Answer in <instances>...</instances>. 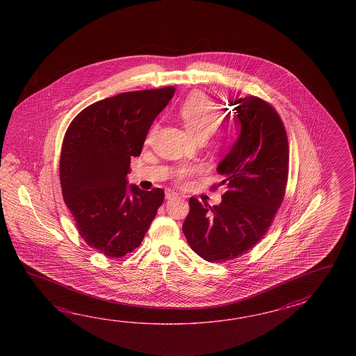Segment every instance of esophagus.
Segmentation results:
<instances>
[{
  "instance_id": "obj_1",
  "label": "esophagus",
  "mask_w": 356,
  "mask_h": 356,
  "mask_svg": "<svg viewBox=\"0 0 356 356\" xmlns=\"http://www.w3.org/2000/svg\"><path fill=\"white\" fill-rule=\"evenodd\" d=\"M177 197H178V193L175 192V191H172V189H168L167 192H165V198H167V200L177 198Z\"/></svg>"
}]
</instances>
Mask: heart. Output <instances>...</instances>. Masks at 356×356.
Wrapping results in <instances>:
<instances>
[{
  "label": "heart",
  "instance_id": "b5f03b06",
  "mask_svg": "<svg viewBox=\"0 0 356 356\" xmlns=\"http://www.w3.org/2000/svg\"><path fill=\"white\" fill-rule=\"evenodd\" d=\"M178 115L193 135L200 138H211L213 143H219L224 136L216 124L219 121L220 106L204 92H192L188 98L181 103L178 109ZM201 168L195 164L183 163L175 170V178L178 181H186L191 175H195Z\"/></svg>",
  "mask_w": 356,
  "mask_h": 356
}]
</instances>
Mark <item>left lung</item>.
<instances>
[{"label": "left lung", "mask_w": 356, "mask_h": 356, "mask_svg": "<svg viewBox=\"0 0 356 356\" xmlns=\"http://www.w3.org/2000/svg\"><path fill=\"white\" fill-rule=\"evenodd\" d=\"M234 104L242 131L218 167L225 186L222 201L210 207L191 197L181 227L189 247L216 264L242 256L265 236L288 183V136L276 109L254 95Z\"/></svg>", "instance_id": "1"}]
</instances>
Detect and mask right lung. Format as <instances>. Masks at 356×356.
<instances>
[{
  "instance_id": "1",
  "label": "right lung",
  "mask_w": 356,
  "mask_h": 356,
  "mask_svg": "<svg viewBox=\"0 0 356 356\" xmlns=\"http://www.w3.org/2000/svg\"><path fill=\"white\" fill-rule=\"evenodd\" d=\"M175 86L127 91L86 106L70 123L60 158L62 196L86 244L106 257L136 250L164 201V191L129 186L131 158L143 150Z\"/></svg>"
}]
</instances>
